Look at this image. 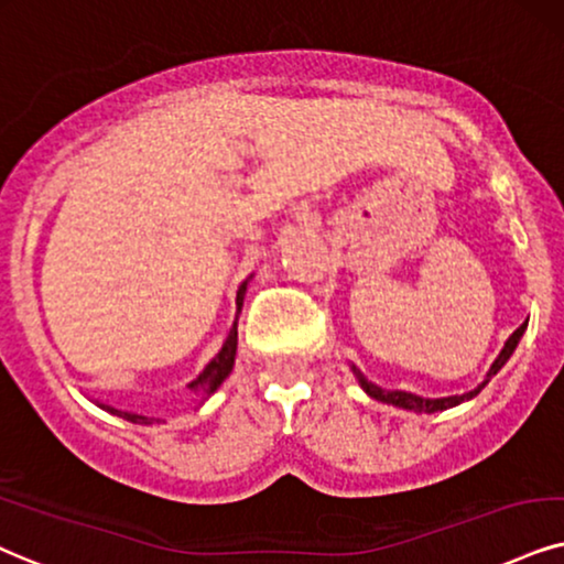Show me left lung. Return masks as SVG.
<instances>
[{"label": "left lung", "mask_w": 564, "mask_h": 564, "mask_svg": "<svg viewBox=\"0 0 564 564\" xmlns=\"http://www.w3.org/2000/svg\"><path fill=\"white\" fill-rule=\"evenodd\" d=\"M525 325H529V319H525V323L520 325L518 330L510 335L508 344H505V348L500 351V356H497V359H495V365H491L489 375H487V380H484V382L479 384V388L471 390V393H466V395H451V398H422V395L405 393V390H382V388H377V384H375V382H369L367 377L361 375L359 369H356V367H354V375L359 377V384H361V388L367 390V395H372V398H375V401H382V403L398 405V409H405V411H419V413L445 411V409H451V405H458V403H463V401H468V398H474V395L479 393V390L484 388V384H487V382L491 380V375L500 372V369L505 367V361H508L510 356H512V351H516V346H518L520 335H523V330H525Z\"/></svg>", "instance_id": "obj_1"}]
</instances>
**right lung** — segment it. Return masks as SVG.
Returning <instances> with one entry per match:
<instances>
[{
  "mask_svg": "<svg viewBox=\"0 0 564 564\" xmlns=\"http://www.w3.org/2000/svg\"><path fill=\"white\" fill-rule=\"evenodd\" d=\"M245 289H247V281L241 283L239 294H237V310H239V312H241V302H245ZM234 359H237V323H234L229 338H226V344H224V348H220V351H218L216 359H213L210 365L205 367L203 372L197 375V380L189 382V390H195V393H203V395L216 393V390L220 388V382H224L226 377L231 375ZM98 405H101L104 411L113 413V416H122V419H127V422H132V424H153V422H161V419H148V416H140V413L119 411V409H113V405H104V403H98Z\"/></svg>",
  "mask_w": 564,
  "mask_h": 564,
  "instance_id": "add662e5",
  "label": "right lung"
}]
</instances>
